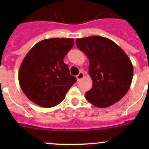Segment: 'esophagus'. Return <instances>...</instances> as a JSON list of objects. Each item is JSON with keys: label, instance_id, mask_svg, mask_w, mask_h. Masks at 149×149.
Masks as SVG:
<instances>
[{"label": "esophagus", "instance_id": "1", "mask_svg": "<svg viewBox=\"0 0 149 149\" xmlns=\"http://www.w3.org/2000/svg\"><path fill=\"white\" fill-rule=\"evenodd\" d=\"M84 77V73L83 72H80V73H79V75L76 76V79H77V81H80V80H81Z\"/></svg>", "mask_w": 149, "mask_h": 149}]
</instances>
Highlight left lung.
Here are the masks:
<instances>
[{
	"label": "left lung",
	"mask_w": 149,
	"mask_h": 149,
	"mask_svg": "<svg viewBox=\"0 0 149 149\" xmlns=\"http://www.w3.org/2000/svg\"><path fill=\"white\" fill-rule=\"evenodd\" d=\"M76 44L89 60L93 84L85 94L87 101L99 108L119 102L133 80V66L127 54L112 40L100 36L77 39Z\"/></svg>",
	"instance_id": "1"
}]
</instances>
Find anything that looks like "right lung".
Segmentation results:
<instances>
[{"instance_id": "add662e5", "label": "right lung", "mask_w": 149, "mask_h": 149, "mask_svg": "<svg viewBox=\"0 0 149 149\" xmlns=\"http://www.w3.org/2000/svg\"><path fill=\"white\" fill-rule=\"evenodd\" d=\"M74 45L73 38L39 42L22 61L19 71L22 90L32 102L49 108L59 104L76 81L63 58Z\"/></svg>"}]
</instances>
